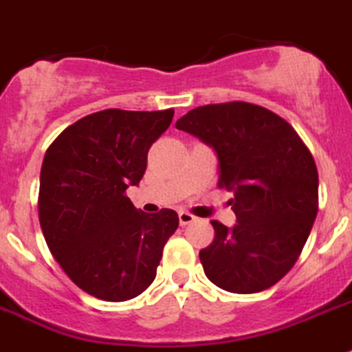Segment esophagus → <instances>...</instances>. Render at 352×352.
I'll use <instances>...</instances> for the list:
<instances>
[{"label":"esophagus","instance_id":"34e87169","mask_svg":"<svg viewBox=\"0 0 352 352\" xmlns=\"http://www.w3.org/2000/svg\"><path fill=\"white\" fill-rule=\"evenodd\" d=\"M195 219H196L195 215L189 214V212H186V210L179 212V223L182 224V226H186V224H191Z\"/></svg>","mask_w":352,"mask_h":352}]
</instances>
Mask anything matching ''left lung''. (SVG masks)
<instances>
[{"label": "left lung", "instance_id": "left-lung-1", "mask_svg": "<svg viewBox=\"0 0 352 352\" xmlns=\"http://www.w3.org/2000/svg\"><path fill=\"white\" fill-rule=\"evenodd\" d=\"M175 128L214 148L219 188L233 192L231 228L214 221L215 239L199 251L208 280L230 293H259L284 277L318 214V168L283 117L231 101L189 110Z\"/></svg>", "mask_w": 352, "mask_h": 352}]
</instances>
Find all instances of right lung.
I'll use <instances>...</instances> for the list:
<instances>
[{"instance_id": "add662e5", "label": "right lung", "mask_w": 352, "mask_h": 352, "mask_svg": "<svg viewBox=\"0 0 352 352\" xmlns=\"http://www.w3.org/2000/svg\"><path fill=\"white\" fill-rule=\"evenodd\" d=\"M173 110L109 109L82 117L52 142L40 172V226L50 252L85 293L126 302L156 278L175 210L147 214L126 196Z\"/></svg>"}]
</instances>
